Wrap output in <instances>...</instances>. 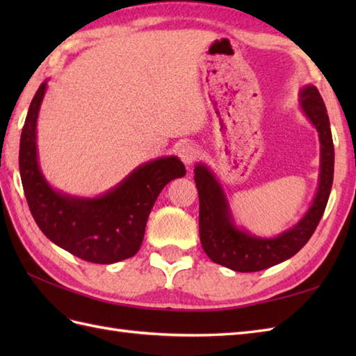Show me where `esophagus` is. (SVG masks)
<instances>
[{"mask_svg": "<svg viewBox=\"0 0 356 356\" xmlns=\"http://www.w3.org/2000/svg\"><path fill=\"white\" fill-rule=\"evenodd\" d=\"M179 157L182 159V162L185 165L190 166V165H193L195 162V159L199 157V149H197V147L194 145V143L186 142V143H184V145H180V148H179Z\"/></svg>", "mask_w": 356, "mask_h": 356, "instance_id": "1", "label": "esophagus"}]
</instances>
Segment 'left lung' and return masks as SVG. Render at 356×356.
<instances>
[{
	"label": "left lung",
	"mask_w": 356,
	"mask_h": 356,
	"mask_svg": "<svg viewBox=\"0 0 356 356\" xmlns=\"http://www.w3.org/2000/svg\"><path fill=\"white\" fill-rule=\"evenodd\" d=\"M301 110L318 131L321 163L318 191L301 220L274 238H261L234 225L222 185L208 166L197 163L194 182L199 191V231L203 251L214 263L237 272H257L282 263L303 248L318 226L334 182V140L326 105L315 86L300 92Z\"/></svg>",
	"instance_id": "1"
}]
</instances>
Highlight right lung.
I'll return each mask as SVG.
<instances>
[{
  "instance_id": "1",
  "label": "right lung",
  "mask_w": 356,
  "mask_h": 356,
  "mask_svg": "<svg viewBox=\"0 0 356 356\" xmlns=\"http://www.w3.org/2000/svg\"><path fill=\"white\" fill-rule=\"evenodd\" d=\"M47 82L29 107L19 142L22 188L36 225L44 236L79 259L111 264L139 251L148 216L163 186L186 174L176 156L140 165L116 188L95 199L55 191L38 165L36 119Z\"/></svg>"
}]
</instances>
